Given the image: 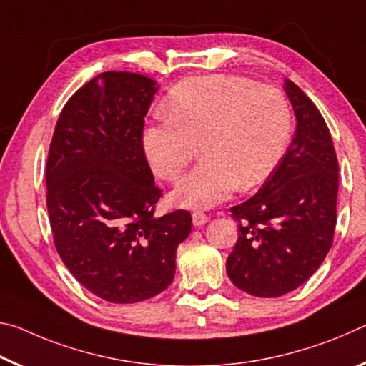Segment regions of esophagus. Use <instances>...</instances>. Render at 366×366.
<instances>
[{"label":"esophagus","instance_id":"1","mask_svg":"<svg viewBox=\"0 0 366 366\" xmlns=\"http://www.w3.org/2000/svg\"><path fill=\"white\" fill-rule=\"evenodd\" d=\"M209 222V217L202 212H193V225L194 227H202Z\"/></svg>","mask_w":366,"mask_h":366}]
</instances>
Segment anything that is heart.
Returning <instances> with one entry per match:
<instances>
[{
    "label": "heart",
    "mask_w": 366,
    "mask_h": 366,
    "mask_svg": "<svg viewBox=\"0 0 366 366\" xmlns=\"http://www.w3.org/2000/svg\"><path fill=\"white\" fill-rule=\"evenodd\" d=\"M164 118L142 133L152 170L177 182L201 146L202 160L173 189L184 209H211L238 187L251 189L271 177L290 136V107L271 86L239 76L212 74L179 82L167 95Z\"/></svg>",
    "instance_id": "heart-1"
}]
</instances>
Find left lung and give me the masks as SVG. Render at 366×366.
<instances>
[{
  "label": "left lung",
  "mask_w": 366,
  "mask_h": 366,
  "mask_svg": "<svg viewBox=\"0 0 366 366\" xmlns=\"http://www.w3.org/2000/svg\"><path fill=\"white\" fill-rule=\"evenodd\" d=\"M297 127L264 184L232 207L238 239L227 274L254 297L285 295L313 275L332 244L339 164L325 118L305 92L284 79Z\"/></svg>",
  "instance_id": "left-lung-1"
}]
</instances>
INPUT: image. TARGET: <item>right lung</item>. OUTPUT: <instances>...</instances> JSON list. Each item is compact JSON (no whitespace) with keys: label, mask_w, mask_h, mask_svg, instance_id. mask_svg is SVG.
Masks as SVG:
<instances>
[{"label":"right lung","mask_w":366,"mask_h":366,"mask_svg":"<svg viewBox=\"0 0 366 366\" xmlns=\"http://www.w3.org/2000/svg\"><path fill=\"white\" fill-rule=\"evenodd\" d=\"M157 82L128 71L95 76L66 102L46 162V207L59 257L94 295L136 303L175 277L191 214L157 217L162 191L142 128Z\"/></svg>","instance_id":"add662e5"}]
</instances>
